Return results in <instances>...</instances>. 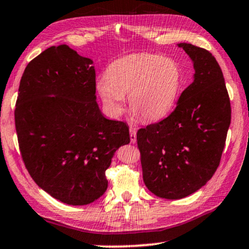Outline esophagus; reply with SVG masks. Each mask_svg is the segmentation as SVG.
Here are the masks:
<instances>
[{
  "label": "esophagus",
  "mask_w": 249,
  "mask_h": 249,
  "mask_svg": "<svg viewBox=\"0 0 249 249\" xmlns=\"http://www.w3.org/2000/svg\"><path fill=\"white\" fill-rule=\"evenodd\" d=\"M130 139L132 143L137 142V131L133 127H130Z\"/></svg>",
  "instance_id": "esophagus-1"
}]
</instances>
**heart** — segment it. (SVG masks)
Listing matches in <instances>:
<instances>
[{
	"label": "heart",
	"instance_id": "b5f03b06",
	"mask_svg": "<svg viewBox=\"0 0 249 249\" xmlns=\"http://www.w3.org/2000/svg\"><path fill=\"white\" fill-rule=\"evenodd\" d=\"M181 69L171 57L133 54L112 62L96 79V90L107 110L119 115L124 95L135 116L154 122L174 109L180 93Z\"/></svg>",
	"mask_w": 249,
	"mask_h": 249
}]
</instances>
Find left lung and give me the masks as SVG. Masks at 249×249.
<instances>
[{"label": "left lung", "instance_id": "8db88e82", "mask_svg": "<svg viewBox=\"0 0 249 249\" xmlns=\"http://www.w3.org/2000/svg\"><path fill=\"white\" fill-rule=\"evenodd\" d=\"M178 47L193 62V83L168 117L137 133L144 185L169 200L186 197L210 180L231 123L230 97L216 58L191 43Z\"/></svg>", "mask_w": 249, "mask_h": 249}]
</instances>
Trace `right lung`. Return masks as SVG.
Instances as JSON below:
<instances>
[{"label": "right lung", "instance_id": "add662e5", "mask_svg": "<svg viewBox=\"0 0 249 249\" xmlns=\"http://www.w3.org/2000/svg\"><path fill=\"white\" fill-rule=\"evenodd\" d=\"M95 92L93 61L67 45L28 63L18 89L15 124L25 166L37 186L71 206L105 194L106 170L130 143L126 123L106 118Z\"/></svg>", "mask_w": 249, "mask_h": 249}]
</instances>
